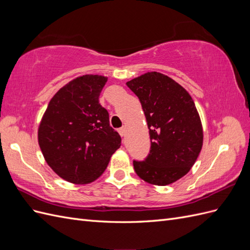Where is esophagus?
I'll use <instances>...</instances> for the list:
<instances>
[{"label":"esophagus","instance_id":"34e87169","mask_svg":"<svg viewBox=\"0 0 250 250\" xmlns=\"http://www.w3.org/2000/svg\"><path fill=\"white\" fill-rule=\"evenodd\" d=\"M118 131H119V133H120L121 137H125V135H126V127H125V126L121 127Z\"/></svg>","mask_w":250,"mask_h":250}]
</instances>
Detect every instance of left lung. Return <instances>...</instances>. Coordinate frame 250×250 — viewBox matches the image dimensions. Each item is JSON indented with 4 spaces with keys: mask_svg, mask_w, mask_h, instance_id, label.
Listing matches in <instances>:
<instances>
[{
    "mask_svg": "<svg viewBox=\"0 0 250 250\" xmlns=\"http://www.w3.org/2000/svg\"><path fill=\"white\" fill-rule=\"evenodd\" d=\"M139 97L149 128L150 153L133 162L138 176L154 186H168L191 170L203 145V129L195 103L176 81L148 72L128 81Z\"/></svg>",
    "mask_w": 250,
    "mask_h": 250,
    "instance_id": "obj_1",
    "label": "left lung"
}]
</instances>
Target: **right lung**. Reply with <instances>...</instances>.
<instances>
[{
	"label": "right lung",
	"mask_w": 250,
	"mask_h": 250,
	"mask_svg": "<svg viewBox=\"0 0 250 250\" xmlns=\"http://www.w3.org/2000/svg\"><path fill=\"white\" fill-rule=\"evenodd\" d=\"M107 77L83 75L53 96L37 131L44 161L59 177L86 185L100 177L121 146L99 96Z\"/></svg>",
	"instance_id": "right-lung-1"
}]
</instances>
